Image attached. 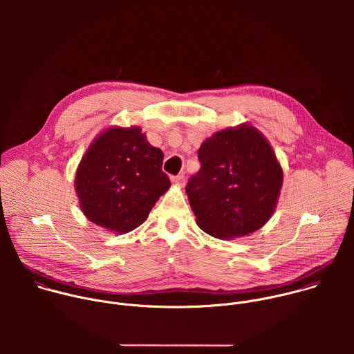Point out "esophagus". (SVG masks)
Here are the masks:
<instances>
[{
  "instance_id": "1",
  "label": "esophagus",
  "mask_w": 354,
  "mask_h": 354,
  "mask_svg": "<svg viewBox=\"0 0 354 354\" xmlns=\"http://www.w3.org/2000/svg\"><path fill=\"white\" fill-rule=\"evenodd\" d=\"M172 182L178 186H185V175H176V176H172Z\"/></svg>"
}]
</instances>
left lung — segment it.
Here are the masks:
<instances>
[{"mask_svg": "<svg viewBox=\"0 0 354 354\" xmlns=\"http://www.w3.org/2000/svg\"><path fill=\"white\" fill-rule=\"evenodd\" d=\"M200 171L186 186L197 225L218 239L246 236L273 216L283 168L268 138L252 124L227 127L198 148Z\"/></svg>", "mask_w": 354, "mask_h": 354, "instance_id": "left-lung-1", "label": "left lung"}]
</instances>
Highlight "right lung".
<instances>
[{
	"instance_id": "obj_1",
	"label": "right lung",
	"mask_w": 354,
	"mask_h": 354,
	"mask_svg": "<svg viewBox=\"0 0 354 354\" xmlns=\"http://www.w3.org/2000/svg\"><path fill=\"white\" fill-rule=\"evenodd\" d=\"M164 153L137 126L100 131L81 158L74 187L84 216L113 234L141 225L171 187Z\"/></svg>"
}]
</instances>
